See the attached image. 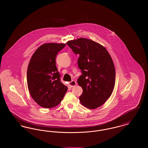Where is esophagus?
I'll list each match as a JSON object with an SVG mask.
<instances>
[{
  "mask_svg": "<svg viewBox=\"0 0 148 148\" xmlns=\"http://www.w3.org/2000/svg\"><path fill=\"white\" fill-rule=\"evenodd\" d=\"M76 85H77V82L75 80H72L71 82L69 83V85L71 88L75 86Z\"/></svg>",
  "mask_w": 148,
  "mask_h": 148,
  "instance_id": "1",
  "label": "esophagus"
}]
</instances>
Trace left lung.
I'll return each instance as SVG.
<instances>
[{
	"label": "left lung",
	"instance_id": "8db88e82",
	"mask_svg": "<svg viewBox=\"0 0 148 148\" xmlns=\"http://www.w3.org/2000/svg\"><path fill=\"white\" fill-rule=\"evenodd\" d=\"M67 45L75 54L82 75L77 83L83 89L79 99L85 107L94 109L111 96L115 82V70L112 57L106 48L84 38L69 40Z\"/></svg>",
	"mask_w": 148,
	"mask_h": 148
}]
</instances>
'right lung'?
<instances>
[{
  "instance_id": "obj_1",
  "label": "right lung",
  "mask_w": 148,
  "mask_h": 148,
  "mask_svg": "<svg viewBox=\"0 0 148 148\" xmlns=\"http://www.w3.org/2000/svg\"><path fill=\"white\" fill-rule=\"evenodd\" d=\"M66 45L62 43H45L36 50L27 70V84L30 94L42 108H51L62 100L68 87L60 82L56 58Z\"/></svg>"
}]
</instances>
